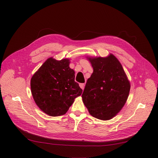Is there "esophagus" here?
<instances>
[{
  "mask_svg": "<svg viewBox=\"0 0 158 158\" xmlns=\"http://www.w3.org/2000/svg\"><path fill=\"white\" fill-rule=\"evenodd\" d=\"M84 85H85L84 84H80V87L82 89H84Z\"/></svg>",
  "mask_w": 158,
  "mask_h": 158,
  "instance_id": "1",
  "label": "esophagus"
}]
</instances>
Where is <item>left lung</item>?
I'll return each mask as SVG.
<instances>
[{
  "label": "left lung",
  "mask_w": 158,
  "mask_h": 158,
  "mask_svg": "<svg viewBox=\"0 0 158 158\" xmlns=\"http://www.w3.org/2000/svg\"><path fill=\"white\" fill-rule=\"evenodd\" d=\"M94 72L82 95V101L92 117L110 120L120 112L128 99L131 84L115 56H87Z\"/></svg>",
  "instance_id": "8db88e82"
}]
</instances>
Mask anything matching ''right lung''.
<instances>
[{
    "label": "right lung",
    "instance_id": "obj_1",
    "mask_svg": "<svg viewBox=\"0 0 158 158\" xmlns=\"http://www.w3.org/2000/svg\"><path fill=\"white\" fill-rule=\"evenodd\" d=\"M70 59H47L31 78V92L37 106L52 117L63 115L82 94V89L74 81V70Z\"/></svg>",
    "mask_w": 158,
    "mask_h": 158
}]
</instances>
